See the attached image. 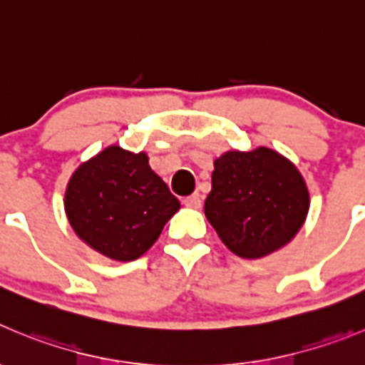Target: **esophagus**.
Wrapping results in <instances>:
<instances>
[{
	"label": "esophagus",
	"instance_id": "1",
	"mask_svg": "<svg viewBox=\"0 0 365 365\" xmlns=\"http://www.w3.org/2000/svg\"><path fill=\"white\" fill-rule=\"evenodd\" d=\"M183 205L189 207V209H200V207H202V196H200L198 192L190 194V196H187V198L183 200Z\"/></svg>",
	"mask_w": 365,
	"mask_h": 365
}]
</instances>
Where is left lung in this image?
I'll return each mask as SVG.
<instances>
[{
    "mask_svg": "<svg viewBox=\"0 0 365 365\" xmlns=\"http://www.w3.org/2000/svg\"><path fill=\"white\" fill-rule=\"evenodd\" d=\"M205 216L225 247L259 259L290 243L304 225L309 192L304 178L270 148L227 151L214 160Z\"/></svg>",
    "mask_w": 365,
    "mask_h": 365,
    "instance_id": "8db88e82",
    "label": "left lung"
}]
</instances>
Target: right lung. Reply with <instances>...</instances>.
Returning a JSON list of instances; mask_svg holds the SVG:
<instances>
[{"label": "right lung", "mask_w": 365, "mask_h": 365, "mask_svg": "<svg viewBox=\"0 0 365 365\" xmlns=\"http://www.w3.org/2000/svg\"><path fill=\"white\" fill-rule=\"evenodd\" d=\"M178 210L149 156L118 145L81 163L64 192V212L77 237L113 261L144 255Z\"/></svg>", "instance_id": "obj_1"}]
</instances>
